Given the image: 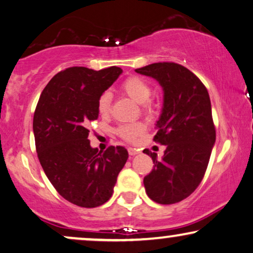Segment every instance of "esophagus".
Masks as SVG:
<instances>
[{
    "label": "esophagus",
    "instance_id": "esophagus-1",
    "mask_svg": "<svg viewBox=\"0 0 253 253\" xmlns=\"http://www.w3.org/2000/svg\"><path fill=\"white\" fill-rule=\"evenodd\" d=\"M128 154L129 156H135V155L139 154V150L135 149V148H128Z\"/></svg>",
    "mask_w": 253,
    "mask_h": 253
}]
</instances>
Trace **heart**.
<instances>
[{"mask_svg":"<svg viewBox=\"0 0 253 253\" xmlns=\"http://www.w3.org/2000/svg\"><path fill=\"white\" fill-rule=\"evenodd\" d=\"M123 91L126 93L127 96H129L134 102L137 104H147L149 102L151 97V87L146 81L140 79V77H129L121 85ZM98 112L102 116H105L110 112L111 107V93L109 91L103 92L98 98ZM144 127L142 124L140 123H133V124H124L120 125L119 128H118V133L119 135L125 140L132 141L135 139L136 136H139L141 133L143 132Z\"/></svg>","mask_w":253,"mask_h":253,"instance_id":"1","label":"heart"}]
</instances>
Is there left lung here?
Returning a JSON list of instances; mask_svg holds the SVG:
<instances>
[{
    "label": "left lung",
    "mask_w": 253,
    "mask_h": 253,
    "mask_svg": "<svg viewBox=\"0 0 253 253\" xmlns=\"http://www.w3.org/2000/svg\"><path fill=\"white\" fill-rule=\"evenodd\" d=\"M135 72L153 77L163 89L154 140L167 148L162 160L143 150L154 162V170L143 179L146 192L161 205L179 203L199 186L215 144L210 95L203 82L178 63H151Z\"/></svg>",
    "instance_id": "obj_1"
}]
</instances>
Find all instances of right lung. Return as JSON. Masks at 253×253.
<instances>
[{"label":"right lung","mask_w":253,"mask_h":253,"mask_svg":"<svg viewBox=\"0 0 253 253\" xmlns=\"http://www.w3.org/2000/svg\"><path fill=\"white\" fill-rule=\"evenodd\" d=\"M123 73L119 67L93 70L70 67L42 90L33 117L37 154L47 178L61 197L93 208L112 197L128 158L124 147L102 153L90 146L89 125L98 118V98Z\"/></svg>","instance_id":"1"}]
</instances>
